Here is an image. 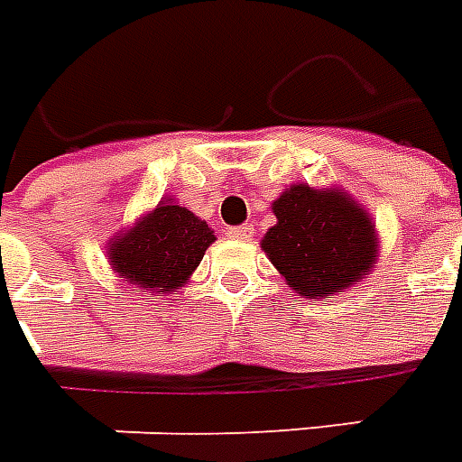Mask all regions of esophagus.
<instances>
[{"label":"esophagus","mask_w":462,"mask_h":462,"mask_svg":"<svg viewBox=\"0 0 462 462\" xmlns=\"http://www.w3.org/2000/svg\"><path fill=\"white\" fill-rule=\"evenodd\" d=\"M227 237L237 242H247L254 237V227H252L249 222L247 225H240V227H230V230H227Z\"/></svg>","instance_id":"obj_1"}]
</instances>
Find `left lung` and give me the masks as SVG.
<instances>
[{
	"mask_svg": "<svg viewBox=\"0 0 462 462\" xmlns=\"http://www.w3.org/2000/svg\"><path fill=\"white\" fill-rule=\"evenodd\" d=\"M276 225L262 247L300 296L343 291L365 279L377 257V237L370 215L350 198L330 190L289 188L274 200Z\"/></svg>",
	"mask_w": 462,
	"mask_h": 462,
	"instance_id": "8db88e82",
	"label": "left lung"
}]
</instances>
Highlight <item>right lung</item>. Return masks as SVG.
Returning <instances> with one entry per match:
<instances>
[{
    "label": "right lung",
    "mask_w": 462,
    "mask_h": 462,
    "mask_svg": "<svg viewBox=\"0 0 462 462\" xmlns=\"http://www.w3.org/2000/svg\"><path fill=\"white\" fill-rule=\"evenodd\" d=\"M213 242V230L190 210L162 203L115 240L109 259L122 279L162 293L183 286Z\"/></svg>",
    "instance_id": "obj_1"
}]
</instances>
